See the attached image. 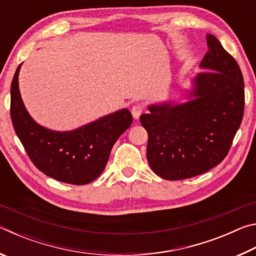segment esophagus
Masks as SVG:
<instances>
[{
  "label": "esophagus",
  "instance_id": "esophagus-1",
  "mask_svg": "<svg viewBox=\"0 0 256 256\" xmlns=\"http://www.w3.org/2000/svg\"><path fill=\"white\" fill-rule=\"evenodd\" d=\"M144 105H142V104H136V105L132 106L131 112H132L133 118L138 120V118H140V115L142 114V112H144Z\"/></svg>",
  "mask_w": 256,
  "mask_h": 256
}]
</instances>
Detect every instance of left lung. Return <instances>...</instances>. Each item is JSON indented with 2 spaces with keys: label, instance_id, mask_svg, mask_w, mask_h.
<instances>
[{
  "label": "left lung",
  "instance_id": "obj_1",
  "mask_svg": "<svg viewBox=\"0 0 256 256\" xmlns=\"http://www.w3.org/2000/svg\"><path fill=\"white\" fill-rule=\"evenodd\" d=\"M194 79L192 96L182 105L149 106L140 122L148 132L146 158L164 180L203 174L226 158L240 128L245 106L244 79L236 60L214 34Z\"/></svg>",
  "mask_w": 256,
  "mask_h": 256
}]
</instances>
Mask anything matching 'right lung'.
<instances>
[{"mask_svg":"<svg viewBox=\"0 0 256 256\" xmlns=\"http://www.w3.org/2000/svg\"><path fill=\"white\" fill-rule=\"evenodd\" d=\"M16 68L11 84L14 128L32 164L45 175L73 185L92 183L105 170L110 150L131 126L132 114L122 110L70 132H55L30 118L20 96Z\"/></svg>","mask_w":256,"mask_h":256,"instance_id":"right-lung-1","label":"right lung"}]
</instances>
